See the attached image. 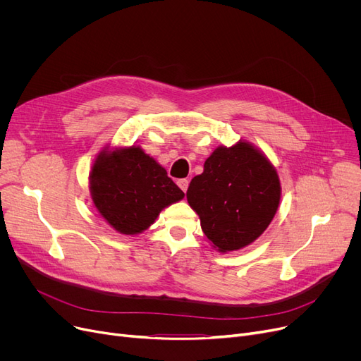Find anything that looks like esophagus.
<instances>
[{"mask_svg":"<svg viewBox=\"0 0 361 361\" xmlns=\"http://www.w3.org/2000/svg\"><path fill=\"white\" fill-rule=\"evenodd\" d=\"M178 187L181 188V190L185 193L187 192V188H188V180H185V178H183V180H178Z\"/></svg>","mask_w":361,"mask_h":361,"instance_id":"34e87169","label":"esophagus"}]
</instances>
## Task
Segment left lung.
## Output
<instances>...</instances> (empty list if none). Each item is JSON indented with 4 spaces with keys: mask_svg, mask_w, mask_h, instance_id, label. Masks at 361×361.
<instances>
[{
    "mask_svg": "<svg viewBox=\"0 0 361 361\" xmlns=\"http://www.w3.org/2000/svg\"><path fill=\"white\" fill-rule=\"evenodd\" d=\"M279 200L276 168L244 139L230 147L218 146L187 190V202L199 215L202 231L221 253L256 241L272 222Z\"/></svg>",
    "mask_w": 361,
    "mask_h": 361,
    "instance_id": "obj_1",
    "label": "left lung"
}]
</instances>
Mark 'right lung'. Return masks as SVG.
<instances>
[{
  "label": "right lung",
  "instance_id": "1",
  "mask_svg": "<svg viewBox=\"0 0 361 361\" xmlns=\"http://www.w3.org/2000/svg\"><path fill=\"white\" fill-rule=\"evenodd\" d=\"M89 192L102 219L123 235L143 233L184 199L166 169L137 145L105 146L92 164Z\"/></svg>",
  "mask_w": 361,
  "mask_h": 361
}]
</instances>
